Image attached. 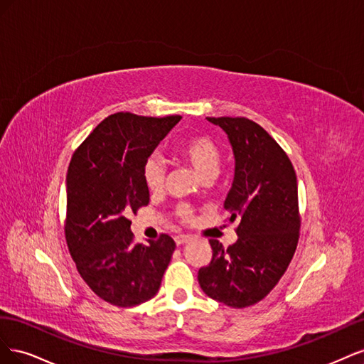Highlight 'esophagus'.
Returning <instances> with one entry per match:
<instances>
[{
    "instance_id": "1",
    "label": "esophagus",
    "mask_w": 364,
    "mask_h": 364,
    "mask_svg": "<svg viewBox=\"0 0 364 364\" xmlns=\"http://www.w3.org/2000/svg\"><path fill=\"white\" fill-rule=\"evenodd\" d=\"M193 240V237H190V235H178L174 238V241H176V245L178 246H182V245H186V243H190V241Z\"/></svg>"
}]
</instances>
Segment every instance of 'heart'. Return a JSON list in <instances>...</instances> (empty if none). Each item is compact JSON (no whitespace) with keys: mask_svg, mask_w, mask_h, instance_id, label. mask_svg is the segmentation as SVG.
<instances>
[{"mask_svg":"<svg viewBox=\"0 0 364 364\" xmlns=\"http://www.w3.org/2000/svg\"><path fill=\"white\" fill-rule=\"evenodd\" d=\"M179 155L188 162L191 167L197 171L202 179L215 178L222 164V149L218 142L208 135H197L190 139H185L178 147ZM165 164L161 156L151 155L144 162L142 167V178L150 191H158L162 188L165 181ZM178 215L188 222L191 218V209L186 205H181L178 208Z\"/></svg>","mask_w":364,"mask_h":364,"instance_id":"1","label":"heart"}]
</instances>
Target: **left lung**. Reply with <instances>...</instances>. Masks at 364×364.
Masks as SVG:
<instances>
[{"mask_svg": "<svg viewBox=\"0 0 364 364\" xmlns=\"http://www.w3.org/2000/svg\"><path fill=\"white\" fill-rule=\"evenodd\" d=\"M229 138L234 182L225 200L229 222L238 220L229 247L209 240L213 259L197 279L205 294L232 308L264 299L287 270L299 240L296 173L281 146L245 117H208Z\"/></svg>", "mask_w": 364, "mask_h": 364, "instance_id": "8db88e82", "label": "left lung"}]
</instances>
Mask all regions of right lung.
<instances>
[{
  "instance_id": "add662e5",
  "label": "right lung",
  "mask_w": 364,
  "mask_h": 364,
  "mask_svg": "<svg viewBox=\"0 0 364 364\" xmlns=\"http://www.w3.org/2000/svg\"><path fill=\"white\" fill-rule=\"evenodd\" d=\"M181 118L117 112L71 158L65 238L83 281L112 305L127 308L151 299L176 249L167 234L134 245L127 217L149 205L142 167Z\"/></svg>"
}]
</instances>
